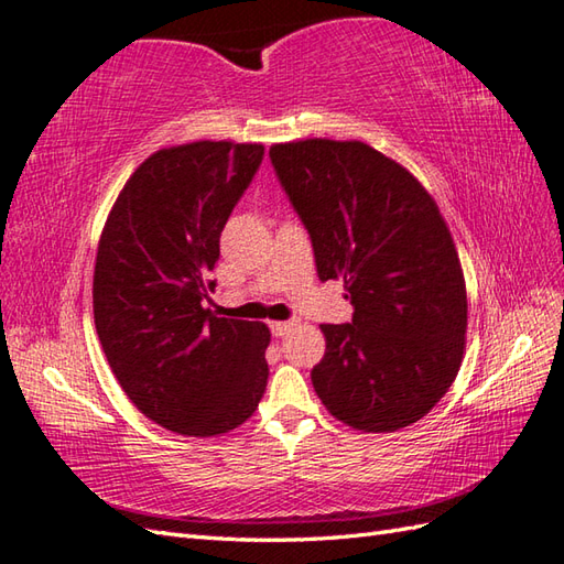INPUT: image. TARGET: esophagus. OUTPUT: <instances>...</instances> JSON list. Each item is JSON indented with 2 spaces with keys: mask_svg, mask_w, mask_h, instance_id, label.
<instances>
[{
  "mask_svg": "<svg viewBox=\"0 0 564 564\" xmlns=\"http://www.w3.org/2000/svg\"><path fill=\"white\" fill-rule=\"evenodd\" d=\"M292 326H294L292 321H272V324H270V330H272V336H274V338H282L284 333L290 330Z\"/></svg>",
  "mask_w": 564,
  "mask_h": 564,
  "instance_id": "esophagus-1",
  "label": "esophagus"
}]
</instances>
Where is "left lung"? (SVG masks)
<instances>
[{"instance_id":"left-lung-1","label":"left lung","mask_w":564,"mask_h":564,"mask_svg":"<svg viewBox=\"0 0 564 564\" xmlns=\"http://www.w3.org/2000/svg\"><path fill=\"white\" fill-rule=\"evenodd\" d=\"M312 238L318 280H343L350 324H324L318 399L365 433L411 426L438 404L465 350L467 294L451 231L419 180L360 141L270 148Z\"/></svg>"}]
</instances>
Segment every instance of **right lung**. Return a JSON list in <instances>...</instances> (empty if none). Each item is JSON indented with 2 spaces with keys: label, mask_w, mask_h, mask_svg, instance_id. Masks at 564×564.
I'll use <instances>...</instances> for the list:
<instances>
[{
  "label": "right lung",
  "mask_w": 564,
  "mask_h": 564,
  "mask_svg": "<svg viewBox=\"0 0 564 564\" xmlns=\"http://www.w3.org/2000/svg\"><path fill=\"white\" fill-rule=\"evenodd\" d=\"M258 143L158 151L126 182L95 265V324L138 411L180 435L240 426L268 387L270 330L206 308L228 216L260 170Z\"/></svg>",
  "instance_id": "obj_1"
}]
</instances>
